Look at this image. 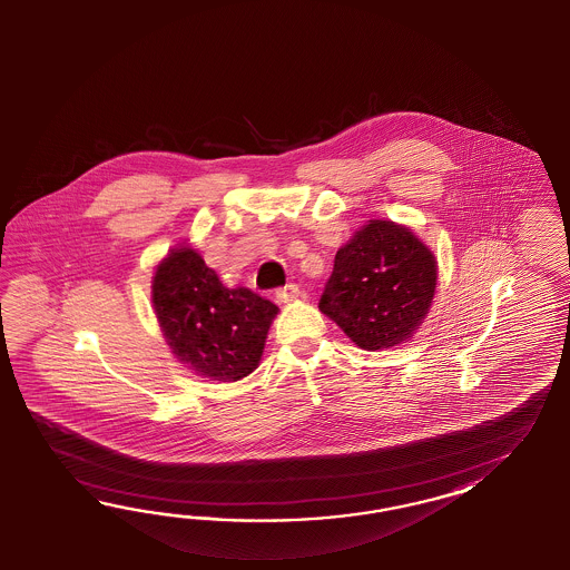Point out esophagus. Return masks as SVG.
Wrapping results in <instances>:
<instances>
[{
    "instance_id": "obj_1",
    "label": "esophagus",
    "mask_w": 570,
    "mask_h": 570,
    "mask_svg": "<svg viewBox=\"0 0 570 570\" xmlns=\"http://www.w3.org/2000/svg\"><path fill=\"white\" fill-rule=\"evenodd\" d=\"M298 296H301V288H298V284H293V282L277 291V298H279L282 303H293Z\"/></svg>"
}]
</instances>
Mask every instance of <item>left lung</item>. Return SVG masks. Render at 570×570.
<instances>
[{"mask_svg":"<svg viewBox=\"0 0 570 570\" xmlns=\"http://www.w3.org/2000/svg\"><path fill=\"white\" fill-rule=\"evenodd\" d=\"M436 263L414 234L370 222L338 248L320 309L365 351L407 341L429 313Z\"/></svg>","mask_w":570,"mask_h":570,"instance_id":"left-lung-1","label":"left lung"}]
</instances>
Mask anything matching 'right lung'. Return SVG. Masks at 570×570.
<instances>
[{
  "mask_svg": "<svg viewBox=\"0 0 570 570\" xmlns=\"http://www.w3.org/2000/svg\"><path fill=\"white\" fill-rule=\"evenodd\" d=\"M153 303L177 360L219 382H236L259 365L277 313L261 294L225 288L191 248L173 250L158 265Z\"/></svg>",
  "mask_w": 570,
  "mask_h": 570,
  "instance_id": "1",
  "label": "right lung"
}]
</instances>
